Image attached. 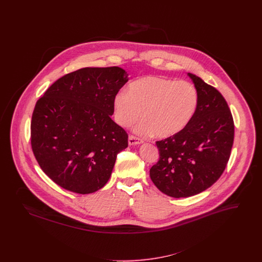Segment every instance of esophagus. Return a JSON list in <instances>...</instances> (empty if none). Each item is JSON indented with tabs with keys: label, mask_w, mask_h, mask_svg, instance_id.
Masks as SVG:
<instances>
[{
	"label": "esophagus",
	"mask_w": 262,
	"mask_h": 262,
	"mask_svg": "<svg viewBox=\"0 0 262 262\" xmlns=\"http://www.w3.org/2000/svg\"><path fill=\"white\" fill-rule=\"evenodd\" d=\"M143 141L138 138V137H134V136H129L128 137V144L130 146H135V145H138V144H141Z\"/></svg>",
	"instance_id": "1"
}]
</instances>
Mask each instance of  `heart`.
Here are the masks:
<instances>
[{
    "label": "heart",
    "instance_id": "obj_1",
    "mask_svg": "<svg viewBox=\"0 0 262 262\" xmlns=\"http://www.w3.org/2000/svg\"><path fill=\"white\" fill-rule=\"evenodd\" d=\"M199 107L195 86L185 80L144 76L119 92L114 99L115 121L123 127L145 119L135 128L141 136L174 137L184 130Z\"/></svg>",
    "mask_w": 262,
    "mask_h": 262
}]
</instances>
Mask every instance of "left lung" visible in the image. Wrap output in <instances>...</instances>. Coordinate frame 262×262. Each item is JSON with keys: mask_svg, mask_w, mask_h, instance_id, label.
I'll list each match as a JSON object with an SVG mask.
<instances>
[{"mask_svg": "<svg viewBox=\"0 0 262 262\" xmlns=\"http://www.w3.org/2000/svg\"><path fill=\"white\" fill-rule=\"evenodd\" d=\"M199 93V107L187 127L157 141L160 158L150 169L153 184L174 199L199 194L223 174L234 142V121L222 94L187 73Z\"/></svg>", "mask_w": 262, "mask_h": 262, "instance_id": "1", "label": "left lung"}]
</instances>
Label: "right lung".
I'll return each instance as SVG.
<instances>
[{
    "mask_svg": "<svg viewBox=\"0 0 262 262\" xmlns=\"http://www.w3.org/2000/svg\"><path fill=\"white\" fill-rule=\"evenodd\" d=\"M127 76L119 67L83 68L59 78L38 100L31 146L58 186L88 194L109 181L118 153L127 147V134L111 119Z\"/></svg>",
    "mask_w": 262,
    "mask_h": 262,
    "instance_id": "obj_1",
    "label": "right lung"
}]
</instances>
